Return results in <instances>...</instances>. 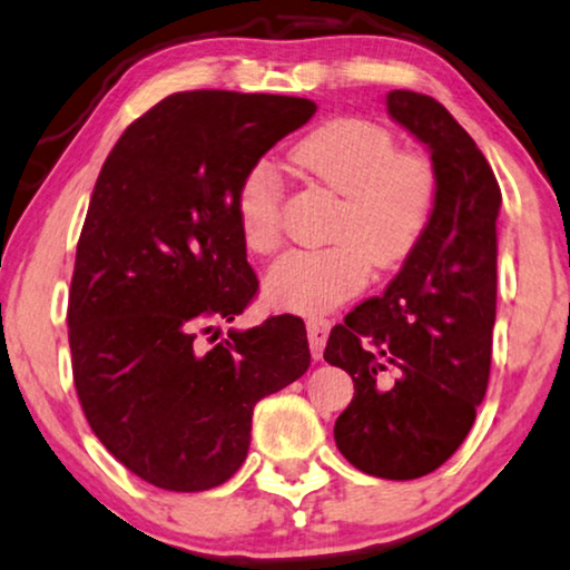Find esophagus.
Returning <instances> with one entry per match:
<instances>
[{"mask_svg": "<svg viewBox=\"0 0 570 570\" xmlns=\"http://www.w3.org/2000/svg\"><path fill=\"white\" fill-rule=\"evenodd\" d=\"M327 333H331V323L327 320H307V338H309V351L312 356L320 358L323 356Z\"/></svg>", "mask_w": 570, "mask_h": 570, "instance_id": "obj_1", "label": "esophagus"}]
</instances>
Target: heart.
Wrapping results in <instances>:
<instances>
[{
    "label": "heart",
    "mask_w": 570,
    "mask_h": 570,
    "mask_svg": "<svg viewBox=\"0 0 570 570\" xmlns=\"http://www.w3.org/2000/svg\"><path fill=\"white\" fill-rule=\"evenodd\" d=\"M294 165L343 196L325 250H294L263 278L274 307L320 315L364 288L368 266L392 271L411 258L436 208L434 165L397 151L387 128L366 118H333L296 141ZM284 186L268 159L243 175L235 196L239 237L255 255L282 245Z\"/></svg>",
    "instance_id": "b5f03b06"
}]
</instances>
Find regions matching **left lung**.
Wrapping results in <instances>:
<instances>
[{
  "mask_svg": "<svg viewBox=\"0 0 570 570\" xmlns=\"http://www.w3.org/2000/svg\"><path fill=\"white\" fill-rule=\"evenodd\" d=\"M384 102L429 149L436 208L384 294L333 327L325 362L354 380V400L333 429L341 454L366 475L413 480L456 452L485 397L501 188L442 102L411 90Z\"/></svg>",
  "mask_w": 570,
  "mask_h": 570,
  "instance_id": "left-lung-1",
  "label": "left lung"
}]
</instances>
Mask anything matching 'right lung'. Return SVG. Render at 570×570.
Masks as SVG:
<instances>
[{
  "instance_id": "obj_1",
  "label": "right lung",
  "mask_w": 570,
  "mask_h": 570,
  "mask_svg": "<svg viewBox=\"0 0 570 570\" xmlns=\"http://www.w3.org/2000/svg\"><path fill=\"white\" fill-rule=\"evenodd\" d=\"M315 110L286 95L175 92L126 128L95 183L67 312L75 387L102 446L165 491L235 475L255 403L309 366L302 317L232 327L212 348L198 333L258 292L239 180Z\"/></svg>"
}]
</instances>
